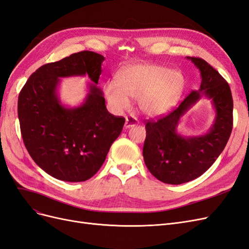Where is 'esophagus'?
<instances>
[{"instance_id": "1", "label": "esophagus", "mask_w": 249, "mask_h": 249, "mask_svg": "<svg viewBox=\"0 0 249 249\" xmlns=\"http://www.w3.org/2000/svg\"><path fill=\"white\" fill-rule=\"evenodd\" d=\"M137 124H138V120H137L136 117H134V116H126L124 126L127 129V127L134 126V125H136Z\"/></svg>"}]
</instances>
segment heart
<instances>
[{
    "label": "heart",
    "mask_w": 249,
    "mask_h": 249,
    "mask_svg": "<svg viewBox=\"0 0 249 249\" xmlns=\"http://www.w3.org/2000/svg\"><path fill=\"white\" fill-rule=\"evenodd\" d=\"M182 72L156 64L125 66L118 73V84L108 82L105 93L116 110L130 108V99L139 100L141 111L149 116H159L178 104L185 89Z\"/></svg>",
    "instance_id": "heart-1"
}]
</instances>
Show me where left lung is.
I'll return each mask as SVG.
<instances>
[{"label": "left lung", "instance_id": "8db88e82", "mask_svg": "<svg viewBox=\"0 0 249 249\" xmlns=\"http://www.w3.org/2000/svg\"><path fill=\"white\" fill-rule=\"evenodd\" d=\"M200 71L201 84L168 114L148 119L143 158L152 175L165 184L179 185L206 172L229 141L232 130V97L228 82L213 66L197 57H190ZM213 101L216 110L214 124L205 135L184 138L176 133L178 120L202 95Z\"/></svg>", "mask_w": 249, "mask_h": 249}]
</instances>
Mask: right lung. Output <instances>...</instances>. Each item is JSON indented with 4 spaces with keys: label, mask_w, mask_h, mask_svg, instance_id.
<instances>
[{
    "label": "right lung",
    "mask_w": 249,
    "mask_h": 249,
    "mask_svg": "<svg viewBox=\"0 0 249 249\" xmlns=\"http://www.w3.org/2000/svg\"><path fill=\"white\" fill-rule=\"evenodd\" d=\"M104 56L74 53L40 66L21 88L18 113L22 140L34 162L48 175L65 182H84L106 160L125 119L108 112L102 90L95 84ZM94 83L85 104L65 108L55 92L59 77L85 75Z\"/></svg>",
    "instance_id": "add662e5"
}]
</instances>
